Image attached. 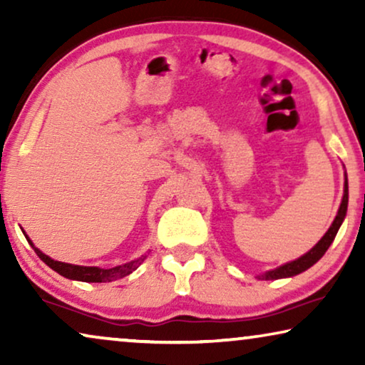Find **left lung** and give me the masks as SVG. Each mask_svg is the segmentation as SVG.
I'll list each match as a JSON object with an SVG mask.
<instances>
[{"mask_svg": "<svg viewBox=\"0 0 365 365\" xmlns=\"http://www.w3.org/2000/svg\"><path fill=\"white\" fill-rule=\"evenodd\" d=\"M347 202H349V186H347V176H346L341 207H339L337 216H336V219H334L332 226L329 227V231L326 234H324V237L321 239V241H319L316 246L311 249V251L306 252L304 256H301L299 259H296V261L284 264V266L277 267V269H272V271H267L266 274H262V276H259V279H262V281H274V279L292 277V276H297V274H301L304 271H307L309 267L314 266V264H316L319 259H321L324 254H326L329 246H331L332 241H334V237H336L339 227H341L344 217H346Z\"/></svg>", "mask_w": 365, "mask_h": 365, "instance_id": "1", "label": "left lung"}]
</instances>
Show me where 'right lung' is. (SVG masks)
Returning a JSON list of instances; mask_svg holds the SVG:
<instances>
[{
	"mask_svg": "<svg viewBox=\"0 0 365 365\" xmlns=\"http://www.w3.org/2000/svg\"><path fill=\"white\" fill-rule=\"evenodd\" d=\"M29 244L33 246L31 241H29ZM33 249H34V252L38 254V257L41 259L44 264H48L53 271H56L58 274H61V276L68 277V279H73V281H83V282H111V281H116V279L126 277L133 271H136V269L141 266V262L144 261V259H146V256H141L139 259H136V261L126 262V264H123V266H116L111 269H101V267L74 266V264L54 261V259L48 257L46 254H43L41 251H39L38 247L33 246Z\"/></svg>",
	"mask_w": 365,
	"mask_h": 365,
	"instance_id": "obj_1",
	"label": "right lung"
}]
</instances>
